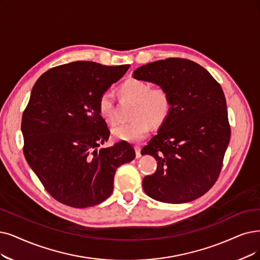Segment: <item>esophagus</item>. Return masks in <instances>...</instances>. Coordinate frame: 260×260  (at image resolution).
<instances>
[{"label":"esophagus","mask_w":260,"mask_h":260,"mask_svg":"<svg viewBox=\"0 0 260 260\" xmlns=\"http://www.w3.org/2000/svg\"><path fill=\"white\" fill-rule=\"evenodd\" d=\"M134 149H136V155L137 158H141V147L140 146H134Z\"/></svg>","instance_id":"obj_1"}]
</instances>
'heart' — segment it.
Here are the masks:
<instances>
[{"instance_id":"obj_1","label":"heart","mask_w":260,"mask_h":260,"mask_svg":"<svg viewBox=\"0 0 260 260\" xmlns=\"http://www.w3.org/2000/svg\"><path fill=\"white\" fill-rule=\"evenodd\" d=\"M122 99L133 102L131 122L119 124L112 129L113 137L129 143H138L146 138L152 127H160L172 113V98L165 87H151L149 83L130 79L123 82L118 89ZM99 115L108 123H115L114 99L110 91L99 96L97 102Z\"/></svg>"}]
</instances>
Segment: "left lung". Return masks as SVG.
Instances as JSON below:
<instances>
[{
	"instance_id": "8db88e82",
	"label": "left lung",
	"mask_w": 260,
	"mask_h": 260,
	"mask_svg": "<svg viewBox=\"0 0 260 260\" xmlns=\"http://www.w3.org/2000/svg\"><path fill=\"white\" fill-rule=\"evenodd\" d=\"M133 78L170 91L172 113L143 149L158 163L143 189L162 203L182 204L208 192L219 178L231 139L221 85L201 65L171 57L144 65Z\"/></svg>"
}]
</instances>
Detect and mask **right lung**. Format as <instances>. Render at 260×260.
<instances>
[{"label":"right lung","mask_w":260,"mask_h":260,"mask_svg":"<svg viewBox=\"0 0 260 260\" xmlns=\"http://www.w3.org/2000/svg\"><path fill=\"white\" fill-rule=\"evenodd\" d=\"M129 65L78 60L46 71L36 81L23 112L24 157L57 202L86 208L113 192L114 175L136 158L127 142L100 148L110 130L97 109L99 96Z\"/></svg>","instance_id":"1"}]
</instances>
